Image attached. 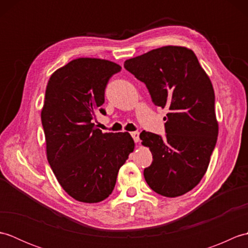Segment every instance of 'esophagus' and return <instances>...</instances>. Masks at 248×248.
Masks as SVG:
<instances>
[{"mask_svg": "<svg viewBox=\"0 0 248 248\" xmlns=\"http://www.w3.org/2000/svg\"><path fill=\"white\" fill-rule=\"evenodd\" d=\"M131 136H132L135 143H139L140 140V133L139 132H131Z\"/></svg>", "mask_w": 248, "mask_h": 248, "instance_id": "esophagus-1", "label": "esophagus"}]
</instances>
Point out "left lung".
Returning <instances> with one entry per match:
<instances>
[{
  "instance_id": "1",
  "label": "left lung",
  "mask_w": 248,
  "mask_h": 248,
  "mask_svg": "<svg viewBox=\"0 0 248 248\" xmlns=\"http://www.w3.org/2000/svg\"><path fill=\"white\" fill-rule=\"evenodd\" d=\"M124 68L146 84L154 102L167 108L164 139L141 132L151 165L144 170L148 186L165 197L191 191L208 170L218 135L214 89L192 50L166 46L124 62Z\"/></svg>"
}]
</instances>
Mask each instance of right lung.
I'll return each mask as SVG.
<instances>
[{
	"label": "right lung",
	"mask_w": 248,
	"mask_h": 248,
	"mask_svg": "<svg viewBox=\"0 0 248 248\" xmlns=\"http://www.w3.org/2000/svg\"><path fill=\"white\" fill-rule=\"evenodd\" d=\"M121 67L100 59L73 60L51 76L41 123L46 157L62 187L82 202H100L112 194L119 168L134 149L128 132L102 133L93 124L104 91Z\"/></svg>",
	"instance_id": "1"
}]
</instances>
